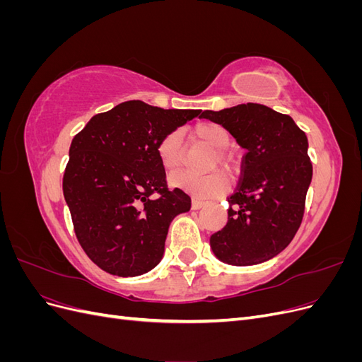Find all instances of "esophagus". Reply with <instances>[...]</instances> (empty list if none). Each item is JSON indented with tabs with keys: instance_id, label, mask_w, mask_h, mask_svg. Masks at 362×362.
I'll return each mask as SVG.
<instances>
[{
	"instance_id": "34e87169",
	"label": "esophagus",
	"mask_w": 362,
	"mask_h": 362,
	"mask_svg": "<svg viewBox=\"0 0 362 362\" xmlns=\"http://www.w3.org/2000/svg\"><path fill=\"white\" fill-rule=\"evenodd\" d=\"M204 205H205V202L201 201V199H196V198L192 199V208H193V210H199V208H202Z\"/></svg>"
}]
</instances>
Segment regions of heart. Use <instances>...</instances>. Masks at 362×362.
<instances>
[{
  "label": "heart",
  "mask_w": 362,
  "mask_h": 362,
  "mask_svg": "<svg viewBox=\"0 0 362 362\" xmlns=\"http://www.w3.org/2000/svg\"><path fill=\"white\" fill-rule=\"evenodd\" d=\"M193 136L201 144L213 149V157L208 161L206 169L212 170L213 168H221L229 178H234L238 172L240 163L233 152L226 149L231 144V136H229L228 129L221 124L205 120V122H201L193 128ZM157 156L161 166L168 172L178 170L182 166L184 151L180 131H170V133L161 137L157 145ZM220 171L201 175V177L189 172H175L169 177V184L172 187L181 189L193 196L211 198V196L222 193L228 185V180L223 173L224 171Z\"/></svg>",
  "instance_id": "1"
}]
</instances>
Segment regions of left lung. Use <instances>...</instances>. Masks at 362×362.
Segmentation results:
<instances>
[{
	"label": "left lung",
	"mask_w": 362,
	"mask_h": 362,
	"mask_svg": "<svg viewBox=\"0 0 362 362\" xmlns=\"http://www.w3.org/2000/svg\"><path fill=\"white\" fill-rule=\"evenodd\" d=\"M201 117L225 127L247 151L228 198V223L210 237L214 255L233 266L276 257L302 223L313 178L308 139L288 115L254 103L205 110Z\"/></svg>",
	"instance_id": "left-lung-1"
}]
</instances>
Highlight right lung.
I'll use <instances>...</instances> for the list:
<instances>
[{"label":"right lung","mask_w":362,"mask_h":362,"mask_svg":"<svg viewBox=\"0 0 362 362\" xmlns=\"http://www.w3.org/2000/svg\"><path fill=\"white\" fill-rule=\"evenodd\" d=\"M199 115L127 101L95 115L74 137L63 194L75 235L98 267L137 276L158 264L170 222L192 199L168 189L157 145Z\"/></svg>","instance_id":"add662e5"}]
</instances>
